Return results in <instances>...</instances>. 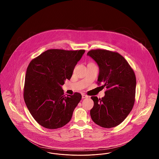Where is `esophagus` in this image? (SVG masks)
Here are the masks:
<instances>
[{
    "label": "esophagus",
    "mask_w": 159,
    "mask_h": 159,
    "mask_svg": "<svg viewBox=\"0 0 159 159\" xmlns=\"http://www.w3.org/2000/svg\"><path fill=\"white\" fill-rule=\"evenodd\" d=\"M82 98H88V96L86 95H85L84 93H82Z\"/></svg>",
    "instance_id": "1"
}]
</instances>
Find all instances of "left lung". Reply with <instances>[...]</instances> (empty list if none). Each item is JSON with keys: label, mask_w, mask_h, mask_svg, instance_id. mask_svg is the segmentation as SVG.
Segmentation results:
<instances>
[{"label": "left lung", "mask_w": 159, "mask_h": 159, "mask_svg": "<svg viewBox=\"0 0 159 159\" xmlns=\"http://www.w3.org/2000/svg\"><path fill=\"white\" fill-rule=\"evenodd\" d=\"M88 55L98 64V84L106 87L105 96L92 97L94 105L90 111L92 120L99 126L111 128L120 125L131 111L136 91V77L125 58L116 52L92 49Z\"/></svg>", "instance_id": "1"}]
</instances>
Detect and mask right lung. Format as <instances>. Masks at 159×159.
Here are the masks:
<instances>
[{
	"instance_id": "obj_1",
	"label": "right lung",
	"mask_w": 159,
	"mask_h": 159,
	"mask_svg": "<svg viewBox=\"0 0 159 159\" xmlns=\"http://www.w3.org/2000/svg\"><path fill=\"white\" fill-rule=\"evenodd\" d=\"M84 52L49 49L31 61L25 77L24 99L31 116L42 126L55 129L70 121L82 95L75 92L66 96L61 86L71 79Z\"/></svg>"
}]
</instances>
